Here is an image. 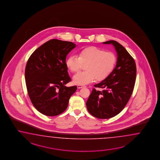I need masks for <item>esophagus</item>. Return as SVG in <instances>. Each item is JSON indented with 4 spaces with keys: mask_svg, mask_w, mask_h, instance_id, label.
<instances>
[{
    "mask_svg": "<svg viewBox=\"0 0 160 160\" xmlns=\"http://www.w3.org/2000/svg\"><path fill=\"white\" fill-rule=\"evenodd\" d=\"M78 88H83V87H84L85 86H84V85H82V84H78Z\"/></svg>",
    "mask_w": 160,
    "mask_h": 160,
    "instance_id": "esophagus-1",
    "label": "esophagus"
}]
</instances>
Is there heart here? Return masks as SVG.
<instances>
[{
    "label": "heart",
    "mask_w": 160,
    "mask_h": 160,
    "mask_svg": "<svg viewBox=\"0 0 160 160\" xmlns=\"http://www.w3.org/2000/svg\"><path fill=\"white\" fill-rule=\"evenodd\" d=\"M78 56L71 55L66 60V65L73 73H78L86 64L85 71L75 75L73 82L76 84H86L97 81L104 80L114 69L117 58L115 53L105 51L94 46L80 49Z\"/></svg>",
    "instance_id": "obj_1"
}]
</instances>
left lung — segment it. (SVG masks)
Masks as SVG:
<instances>
[{
    "mask_svg": "<svg viewBox=\"0 0 160 160\" xmlns=\"http://www.w3.org/2000/svg\"><path fill=\"white\" fill-rule=\"evenodd\" d=\"M117 52L116 67L102 82L94 85L95 88L86 102L87 108L92 116L99 119H109L121 112L128 102L134 89L136 66L132 58L120 43L108 41Z\"/></svg>",
    "mask_w": 160,
    "mask_h": 160,
    "instance_id": "1",
    "label": "left lung"
}]
</instances>
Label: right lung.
I'll return each instance as SVG.
<instances>
[{
	"label": "right lung",
	"mask_w": 160,
	"mask_h": 160,
	"mask_svg": "<svg viewBox=\"0 0 160 160\" xmlns=\"http://www.w3.org/2000/svg\"><path fill=\"white\" fill-rule=\"evenodd\" d=\"M76 47L69 41L52 39L38 48L26 65L25 78L32 104L39 112L53 117L68 108L77 86H65L71 81L66 58Z\"/></svg>",
	"instance_id": "obj_1"
}]
</instances>
